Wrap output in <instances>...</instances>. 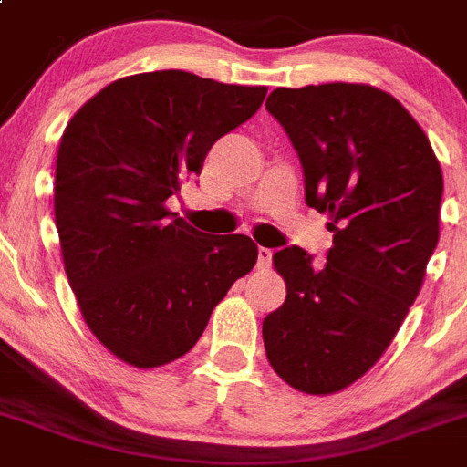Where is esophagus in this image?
<instances>
[{"mask_svg":"<svg viewBox=\"0 0 467 467\" xmlns=\"http://www.w3.org/2000/svg\"><path fill=\"white\" fill-rule=\"evenodd\" d=\"M269 265H272V248L260 246L258 248V267L260 269H267Z\"/></svg>","mask_w":467,"mask_h":467,"instance_id":"esophagus-1","label":"esophagus"}]
</instances>
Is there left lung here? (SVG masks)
<instances>
[{
    "label": "left lung",
    "instance_id": "left-lung-1",
    "mask_svg": "<svg viewBox=\"0 0 467 467\" xmlns=\"http://www.w3.org/2000/svg\"><path fill=\"white\" fill-rule=\"evenodd\" d=\"M304 168L308 207L329 213L327 265L274 254L285 302L263 322L274 371L306 394L359 380L394 341L438 246L442 170L415 117L371 85L278 87L265 103Z\"/></svg>",
    "mask_w": 467,
    "mask_h": 467
}]
</instances>
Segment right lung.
Masks as SVG:
<instances>
[{
	"mask_svg": "<svg viewBox=\"0 0 467 467\" xmlns=\"http://www.w3.org/2000/svg\"><path fill=\"white\" fill-rule=\"evenodd\" d=\"M265 94L186 71L138 73L103 87L64 129L55 170L64 269L91 334L135 368L186 355L258 260L251 237L198 233L165 200Z\"/></svg>",
	"mask_w": 467,
	"mask_h": 467,
	"instance_id": "obj_1",
	"label": "right lung"
}]
</instances>
